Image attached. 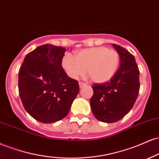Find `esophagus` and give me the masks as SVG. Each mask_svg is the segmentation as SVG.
Returning a JSON list of instances; mask_svg holds the SVG:
<instances>
[{
    "label": "esophagus",
    "mask_w": 159,
    "mask_h": 159,
    "mask_svg": "<svg viewBox=\"0 0 159 159\" xmlns=\"http://www.w3.org/2000/svg\"><path fill=\"white\" fill-rule=\"evenodd\" d=\"M79 85H80V89H82V88H83V87L87 86V84L83 83H81V82H80V83H79Z\"/></svg>",
    "instance_id": "obj_1"
}]
</instances>
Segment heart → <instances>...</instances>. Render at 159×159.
<instances>
[{
    "instance_id": "b5f03b06",
    "label": "heart",
    "mask_w": 159,
    "mask_h": 159,
    "mask_svg": "<svg viewBox=\"0 0 159 159\" xmlns=\"http://www.w3.org/2000/svg\"><path fill=\"white\" fill-rule=\"evenodd\" d=\"M120 58L117 51L105 47H98L80 51L76 59L67 53L61 61L62 68L72 79L76 80L86 74L93 82L105 83L113 77L119 67Z\"/></svg>"
}]
</instances>
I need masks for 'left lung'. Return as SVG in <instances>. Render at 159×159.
Returning <instances> with one entry per match:
<instances>
[{"mask_svg":"<svg viewBox=\"0 0 159 159\" xmlns=\"http://www.w3.org/2000/svg\"><path fill=\"white\" fill-rule=\"evenodd\" d=\"M112 45L120 56V67L109 82L92 85L90 100L93 115L104 123L117 122L127 115L140 89V72L134 56L120 45Z\"/></svg>","mask_w":159,"mask_h":159,"instance_id":"obj_1","label":"left lung"}]
</instances>
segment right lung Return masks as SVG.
<instances>
[{"label":"right lung","mask_w":159,"mask_h":159,"mask_svg":"<svg viewBox=\"0 0 159 159\" xmlns=\"http://www.w3.org/2000/svg\"><path fill=\"white\" fill-rule=\"evenodd\" d=\"M66 49L44 44L27 53L18 71V91L24 108L44 124L67 116L80 90L78 82L61 65Z\"/></svg>","instance_id":"obj_1"}]
</instances>
